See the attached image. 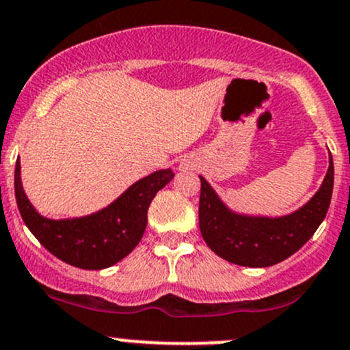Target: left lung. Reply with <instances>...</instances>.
<instances>
[{
    "label": "left lung",
    "instance_id": "left-lung-1",
    "mask_svg": "<svg viewBox=\"0 0 350 350\" xmlns=\"http://www.w3.org/2000/svg\"><path fill=\"white\" fill-rule=\"evenodd\" d=\"M334 187V163L321 189L301 209L284 217H251L234 214L222 204L213 187L201 178L199 229L211 251L245 267H267L281 262L304 245L327 214Z\"/></svg>",
    "mask_w": 350,
    "mask_h": 350
}]
</instances>
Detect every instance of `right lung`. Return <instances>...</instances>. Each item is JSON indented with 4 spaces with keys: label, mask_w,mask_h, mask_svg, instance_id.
Returning <instances> with one entry per match:
<instances>
[{
    "label": "right lung",
    "mask_w": 350,
    "mask_h": 350,
    "mask_svg": "<svg viewBox=\"0 0 350 350\" xmlns=\"http://www.w3.org/2000/svg\"><path fill=\"white\" fill-rule=\"evenodd\" d=\"M19 169L16 161L14 196L25 224L53 256L90 271L113 266L139 244L148 224L149 204L157 191L174 178L171 169L156 171L134 183L113 204L91 216L53 221L38 214L28 201Z\"/></svg>",
    "instance_id": "1"
}]
</instances>
